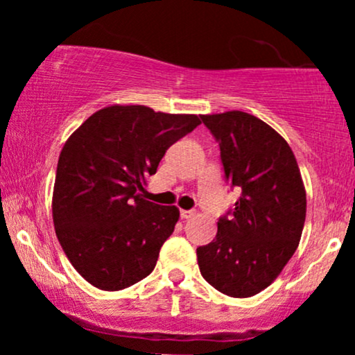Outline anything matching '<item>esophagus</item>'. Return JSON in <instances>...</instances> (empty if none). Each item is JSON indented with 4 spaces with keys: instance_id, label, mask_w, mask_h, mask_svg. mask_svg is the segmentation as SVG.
<instances>
[{
    "instance_id": "esophagus-1",
    "label": "esophagus",
    "mask_w": 355,
    "mask_h": 355,
    "mask_svg": "<svg viewBox=\"0 0 355 355\" xmlns=\"http://www.w3.org/2000/svg\"><path fill=\"white\" fill-rule=\"evenodd\" d=\"M195 215V211L193 210H180V217L183 218V220H187V218H191Z\"/></svg>"
}]
</instances>
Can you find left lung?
<instances>
[{
  "label": "left lung",
  "mask_w": 355,
  "mask_h": 355,
  "mask_svg": "<svg viewBox=\"0 0 355 355\" xmlns=\"http://www.w3.org/2000/svg\"><path fill=\"white\" fill-rule=\"evenodd\" d=\"M218 141L225 178L242 189L217 235L197 248L203 279L222 294L252 297L287 266L302 237L307 198L295 155L279 133L250 113L202 115Z\"/></svg>",
  "instance_id": "1"
}]
</instances>
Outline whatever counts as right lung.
Returning a JSON list of instances; mask_svg holds the SVG:
<instances>
[{
  "instance_id": "1",
  "label": "right lung",
  "mask_w": 355,
  "mask_h": 355,
  "mask_svg": "<svg viewBox=\"0 0 355 355\" xmlns=\"http://www.w3.org/2000/svg\"><path fill=\"white\" fill-rule=\"evenodd\" d=\"M197 115L112 105L81 123L61 150L53 223L75 270L115 292L152 274L180 210L145 200L144 183L166 150L200 125Z\"/></svg>"
}]
</instances>
